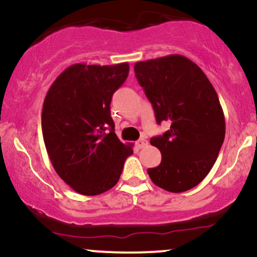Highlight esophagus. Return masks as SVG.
I'll return each mask as SVG.
<instances>
[{"label": "esophagus", "mask_w": 257, "mask_h": 257, "mask_svg": "<svg viewBox=\"0 0 257 257\" xmlns=\"http://www.w3.org/2000/svg\"><path fill=\"white\" fill-rule=\"evenodd\" d=\"M149 145V141H147L146 138H140L139 140L137 141V147L138 149H144V147H146Z\"/></svg>", "instance_id": "1"}]
</instances>
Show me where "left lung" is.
Wrapping results in <instances>:
<instances>
[{
    "label": "left lung",
    "instance_id": "8db88e82",
    "mask_svg": "<svg viewBox=\"0 0 257 257\" xmlns=\"http://www.w3.org/2000/svg\"><path fill=\"white\" fill-rule=\"evenodd\" d=\"M134 71L158 124L170 123L169 131L150 140L162 161L147 173L153 184L169 192L191 190L210 172L223 144L219 96L198 65L182 55L139 61Z\"/></svg>",
    "mask_w": 257,
    "mask_h": 257
}]
</instances>
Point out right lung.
Segmentation results:
<instances>
[{
  "mask_svg": "<svg viewBox=\"0 0 257 257\" xmlns=\"http://www.w3.org/2000/svg\"><path fill=\"white\" fill-rule=\"evenodd\" d=\"M128 63L75 64L53 82L42 108L44 145L55 172L76 192L104 193L118 182L131 144L114 133L112 95L128 77Z\"/></svg>",
  "mask_w": 257,
  "mask_h": 257,
  "instance_id": "obj_1",
  "label": "right lung"
}]
</instances>
